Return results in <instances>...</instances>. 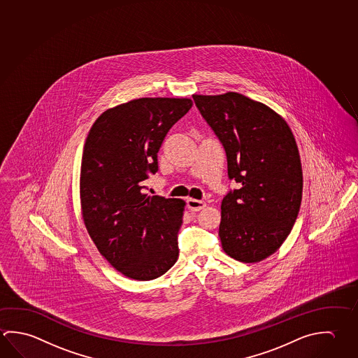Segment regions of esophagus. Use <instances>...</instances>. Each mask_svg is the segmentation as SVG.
<instances>
[{"label": "esophagus", "instance_id": "1", "mask_svg": "<svg viewBox=\"0 0 358 358\" xmlns=\"http://www.w3.org/2000/svg\"><path fill=\"white\" fill-rule=\"evenodd\" d=\"M187 206L191 211H200L206 203L203 201L196 200V199H187Z\"/></svg>", "mask_w": 358, "mask_h": 358}]
</instances>
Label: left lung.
<instances>
[{
  "label": "left lung",
  "mask_w": 358,
  "mask_h": 358,
  "mask_svg": "<svg viewBox=\"0 0 358 358\" xmlns=\"http://www.w3.org/2000/svg\"><path fill=\"white\" fill-rule=\"evenodd\" d=\"M192 96L225 148L229 178L240 186L221 202L222 249L259 263L282 246L299 213L303 172L294 136L282 115L245 95Z\"/></svg>",
  "instance_id": "1"
}]
</instances>
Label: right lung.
<instances>
[{"instance_id":"obj_1","label":"right lung","mask_w":358,"mask_h":358,"mask_svg":"<svg viewBox=\"0 0 358 358\" xmlns=\"http://www.w3.org/2000/svg\"><path fill=\"white\" fill-rule=\"evenodd\" d=\"M188 98H139L109 108L89 131L80 167L84 225L108 263L134 280L164 275L178 259L186 202L143 192L166 134Z\"/></svg>"}]
</instances>
